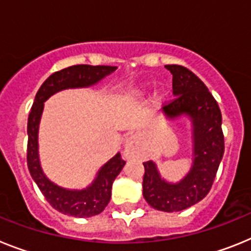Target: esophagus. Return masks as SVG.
<instances>
[{
  "label": "esophagus",
  "instance_id": "esophagus-1",
  "mask_svg": "<svg viewBox=\"0 0 251 251\" xmlns=\"http://www.w3.org/2000/svg\"><path fill=\"white\" fill-rule=\"evenodd\" d=\"M140 154V143L136 135H131L130 138L126 139L124 144V156L125 159H132Z\"/></svg>",
  "mask_w": 251,
  "mask_h": 251
}]
</instances>
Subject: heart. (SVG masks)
Returning a JSON list of instances; mask_svg holds the SVG:
<instances>
[{
    "label": "heart",
    "mask_w": 251,
    "mask_h": 251,
    "mask_svg": "<svg viewBox=\"0 0 251 251\" xmlns=\"http://www.w3.org/2000/svg\"><path fill=\"white\" fill-rule=\"evenodd\" d=\"M144 89H145V86H141L140 88L138 89V93H143V92H144Z\"/></svg>",
    "instance_id": "b5f03b06"
}]
</instances>
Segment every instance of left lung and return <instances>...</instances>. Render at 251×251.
<instances>
[{
    "label": "left lung",
    "mask_w": 251,
    "mask_h": 251,
    "mask_svg": "<svg viewBox=\"0 0 251 251\" xmlns=\"http://www.w3.org/2000/svg\"><path fill=\"white\" fill-rule=\"evenodd\" d=\"M173 74L176 99L162 112L168 120L188 117L192 125V165L172 183L160 176L152 160L144 163L143 196L155 210L177 212L198 203L210 192L224 156L222 116L216 100L200 78L182 65H165Z\"/></svg>",
    "instance_id": "8db88e82"
}]
</instances>
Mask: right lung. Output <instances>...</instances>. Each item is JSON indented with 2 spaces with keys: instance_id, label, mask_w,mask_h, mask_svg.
Returning a JSON list of instances; mask_svg holds the SVG:
<instances>
[{
  "instance_id": "add662e5",
  "label": "right lung",
  "mask_w": 251,
  "mask_h": 251,
  "mask_svg": "<svg viewBox=\"0 0 251 251\" xmlns=\"http://www.w3.org/2000/svg\"><path fill=\"white\" fill-rule=\"evenodd\" d=\"M116 69L117 67L111 65H72L51 74L41 84L35 96L27 119V167L32 179L38 184L47 201L64 215L91 217L101 213L110 202L113 180L123 171L126 162L123 160L121 154L117 152L100 168L93 182L83 189L63 188L51 182L43 172L39 158V125L44 110V102L63 89L95 86Z\"/></svg>"
}]
</instances>
